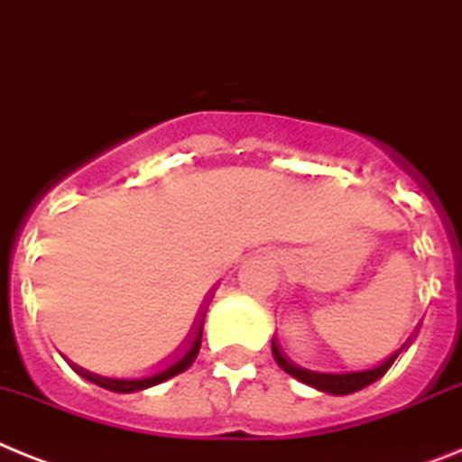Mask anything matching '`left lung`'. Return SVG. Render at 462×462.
Segmentation results:
<instances>
[{"label":"left lung","mask_w":462,"mask_h":462,"mask_svg":"<svg viewBox=\"0 0 462 462\" xmlns=\"http://www.w3.org/2000/svg\"><path fill=\"white\" fill-rule=\"evenodd\" d=\"M409 340H406V343L402 345L397 352H394V355L387 356L385 362L378 364V366H374V369L345 371V374H324V371H310V369H303V366H298V364L291 362L289 356L284 355V350L279 347L277 338H273V355H274V362H277L279 366L286 371V374L293 375L296 381L305 383V385L315 387V390H319V393H327V394H352V393H356V390H362V387L375 383L378 378H383V375L387 374V369H390V366L394 364V359L399 356V352L404 350L406 345H409Z\"/></svg>","instance_id":"obj_1"}]
</instances>
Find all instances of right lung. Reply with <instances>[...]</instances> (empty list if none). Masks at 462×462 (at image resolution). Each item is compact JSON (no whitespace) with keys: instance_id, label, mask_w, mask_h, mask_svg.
<instances>
[{"instance_id":"add662e5","label":"right lung","mask_w":462,"mask_h":462,"mask_svg":"<svg viewBox=\"0 0 462 462\" xmlns=\"http://www.w3.org/2000/svg\"><path fill=\"white\" fill-rule=\"evenodd\" d=\"M207 308H208V298H207V303L201 305L199 315H197L195 324H192V331H189V336L185 338V345L180 347V355H178L171 364H166L164 369H159L157 374L145 375V378H107V375H98V374H93V371L81 369V366H77L75 362H69V366H72V371H75V374H79L81 378L91 381L93 385H100V387H106V390H112V393H138V390H147V387L159 385V383L169 381V378H173V375L183 374V371L189 369V366H192V362L197 359V355H199V347H201V331H204V317H207Z\"/></svg>"}]
</instances>
